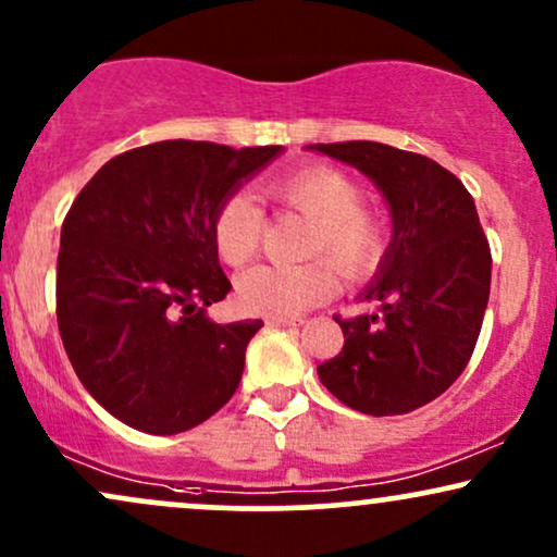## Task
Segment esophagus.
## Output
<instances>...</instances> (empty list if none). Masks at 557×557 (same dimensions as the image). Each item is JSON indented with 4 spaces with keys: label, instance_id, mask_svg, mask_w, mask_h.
<instances>
[{
    "label": "esophagus",
    "instance_id": "obj_1",
    "mask_svg": "<svg viewBox=\"0 0 557 557\" xmlns=\"http://www.w3.org/2000/svg\"><path fill=\"white\" fill-rule=\"evenodd\" d=\"M267 324H270V327H298V324H304V319H280V317H270V319H267Z\"/></svg>",
    "mask_w": 557,
    "mask_h": 557
}]
</instances>
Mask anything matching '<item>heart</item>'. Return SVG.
Masks as SVG:
<instances>
[{"mask_svg": "<svg viewBox=\"0 0 557 557\" xmlns=\"http://www.w3.org/2000/svg\"><path fill=\"white\" fill-rule=\"evenodd\" d=\"M264 190L274 203L311 222L304 257L319 259L296 267H257L243 274L238 304L246 311L296 319L335 293V270L345 280H361L380 264L385 251V222L361 207L363 190L348 172L314 164L270 183ZM261 233L264 220L246 196L230 194L214 209L212 243L222 264H248L257 257Z\"/></svg>", "mask_w": 557, "mask_h": 557, "instance_id": "1", "label": "heart"}]
</instances>
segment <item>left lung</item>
I'll list each match as a JSON object with an SVG mask.
<instances>
[{"instance_id": "8db88e82", "label": "left lung", "mask_w": 557, "mask_h": 557, "mask_svg": "<svg viewBox=\"0 0 557 557\" xmlns=\"http://www.w3.org/2000/svg\"><path fill=\"white\" fill-rule=\"evenodd\" d=\"M372 177L393 214V240L361 300L376 314L335 317L343 350L319 363L322 385L354 411L398 417L461 376L490 300L492 253L474 198L430 157L374 140L314 144Z\"/></svg>"}]
</instances>
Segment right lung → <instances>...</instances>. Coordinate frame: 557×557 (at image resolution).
I'll list each match as a JSON object with an SVG mask.
<instances>
[{
	"label": "right lung",
	"instance_id": "obj_1",
	"mask_svg": "<svg viewBox=\"0 0 557 557\" xmlns=\"http://www.w3.org/2000/svg\"><path fill=\"white\" fill-rule=\"evenodd\" d=\"M283 146L159 140L110 159L73 201L57 257V324L83 387L114 419L177 434L233 398L261 319L216 324L230 293L212 243L225 196Z\"/></svg>",
	"mask_w": 557,
	"mask_h": 557
}]
</instances>
